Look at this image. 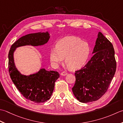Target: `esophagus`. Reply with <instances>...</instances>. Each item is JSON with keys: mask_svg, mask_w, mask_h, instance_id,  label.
Listing matches in <instances>:
<instances>
[{"mask_svg": "<svg viewBox=\"0 0 123 123\" xmlns=\"http://www.w3.org/2000/svg\"><path fill=\"white\" fill-rule=\"evenodd\" d=\"M67 74H68V73H67V72H62L61 73V75H62V76H65V75H67Z\"/></svg>", "mask_w": 123, "mask_h": 123, "instance_id": "obj_1", "label": "esophagus"}]
</instances>
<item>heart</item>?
<instances>
[{"label": "heart", "mask_w": 123, "mask_h": 123, "mask_svg": "<svg viewBox=\"0 0 123 123\" xmlns=\"http://www.w3.org/2000/svg\"><path fill=\"white\" fill-rule=\"evenodd\" d=\"M90 52V47L86 41L78 37L67 36L57 42L56 48L50 52V58L55 65L64 61L70 69L81 68L86 63Z\"/></svg>", "instance_id": "heart-1"}]
</instances>
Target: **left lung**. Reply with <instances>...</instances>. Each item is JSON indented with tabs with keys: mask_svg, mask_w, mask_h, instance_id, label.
Instances as JSON below:
<instances>
[{
	"mask_svg": "<svg viewBox=\"0 0 123 123\" xmlns=\"http://www.w3.org/2000/svg\"><path fill=\"white\" fill-rule=\"evenodd\" d=\"M92 54L87 64L75 73L72 91L83 103L96 101L106 93L116 69L113 45L100 32Z\"/></svg>",
	"mask_w": 123,
	"mask_h": 123,
	"instance_id": "1",
	"label": "left lung"
}]
</instances>
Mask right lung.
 I'll return each instance as SVG.
<instances>
[{
  "mask_svg": "<svg viewBox=\"0 0 123 123\" xmlns=\"http://www.w3.org/2000/svg\"><path fill=\"white\" fill-rule=\"evenodd\" d=\"M49 38L48 32L27 34L12 45L8 54V71L12 82L26 99L36 103L44 102L50 98L59 74L56 71H48L42 68L36 74L24 75L15 66L13 54L17 47L26 45L41 46L46 43Z\"/></svg>",
  "mask_w": 123,
  "mask_h": 123,
  "instance_id": "obj_1",
  "label": "right lung"
}]
</instances>
